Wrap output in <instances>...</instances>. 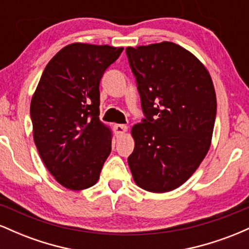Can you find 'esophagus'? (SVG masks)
Wrapping results in <instances>:
<instances>
[{
	"label": "esophagus",
	"instance_id": "1",
	"mask_svg": "<svg viewBox=\"0 0 249 249\" xmlns=\"http://www.w3.org/2000/svg\"><path fill=\"white\" fill-rule=\"evenodd\" d=\"M113 130H115L117 137H121V136H123V134H124L125 132H126L127 127H126V125L116 124L115 126H113Z\"/></svg>",
	"mask_w": 249,
	"mask_h": 249
}]
</instances>
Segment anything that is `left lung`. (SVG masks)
<instances>
[{
    "mask_svg": "<svg viewBox=\"0 0 249 249\" xmlns=\"http://www.w3.org/2000/svg\"><path fill=\"white\" fill-rule=\"evenodd\" d=\"M145 118L127 158L136 184L164 193L184 184L208 152L216 97L206 68L172 42L126 48Z\"/></svg>",
    "mask_w": 249,
    "mask_h": 249,
    "instance_id": "left-lung-1",
    "label": "left lung"
}]
</instances>
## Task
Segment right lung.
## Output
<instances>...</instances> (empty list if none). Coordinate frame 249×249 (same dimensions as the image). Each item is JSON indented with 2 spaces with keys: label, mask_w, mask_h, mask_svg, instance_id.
<instances>
[{
  "label": "right lung",
  "mask_w": 249,
  "mask_h": 249,
  "mask_svg": "<svg viewBox=\"0 0 249 249\" xmlns=\"http://www.w3.org/2000/svg\"><path fill=\"white\" fill-rule=\"evenodd\" d=\"M123 48L73 43L53 57L30 104L34 141L62 186L96 184L111 152V132L99 121V83Z\"/></svg>",
  "instance_id": "obj_1"
}]
</instances>
